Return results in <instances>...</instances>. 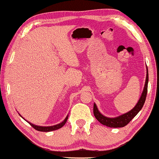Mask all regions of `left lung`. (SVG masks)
<instances>
[{
    "mask_svg": "<svg viewBox=\"0 0 159 159\" xmlns=\"http://www.w3.org/2000/svg\"><path fill=\"white\" fill-rule=\"evenodd\" d=\"M148 81H149V75H148V69L147 66V77H146V81L145 84H144V87L143 92H142L141 96L138 100V103L131 111L129 112L123 114L120 116H116V117H107V116H104L100 113L98 111L97 106L96 104L94 103L93 105V114L95 117L96 120L102 123L104 125H106L107 127L111 128H121L124 127L129 122L132 120L137 114L139 113V111L141 110L143 107L144 102H145L146 97H147V87H148Z\"/></svg>",
    "mask_w": 159,
    "mask_h": 159,
    "instance_id": "left-lung-1",
    "label": "left lung"
}]
</instances>
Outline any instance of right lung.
I'll list each match as a JSON object with an SVG mask.
<instances>
[{"mask_svg":"<svg viewBox=\"0 0 159 159\" xmlns=\"http://www.w3.org/2000/svg\"><path fill=\"white\" fill-rule=\"evenodd\" d=\"M19 115H20V114H19ZM20 116H21V115H20ZM68 116H69V115H67L66 117L65 118V120H63V121H62L61 123L57 124V125H52V126H41V125H34V124L30 123V122L27 121L26 120L24 119L22 116H21V117H22L23 119L25 120H26L27 123H29V124H30V125H31V126H32L33 128H34V129H35L36 130L39 131V132H52V131L57 130V129H61V128L63 127V125H64L65 124H66V123L67 120H68Z\"/></svg>","mask_w":159,"mask_h":159,"instance_id":"1","label":"right lung"}]
</instances>
